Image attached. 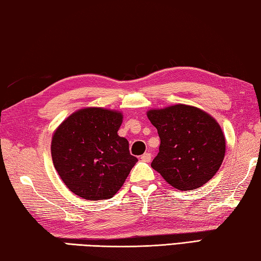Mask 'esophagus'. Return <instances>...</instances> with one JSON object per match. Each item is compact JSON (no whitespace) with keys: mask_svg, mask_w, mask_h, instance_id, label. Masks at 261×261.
Masks as SVG:
<instances>
[{"mask_svg":"<svg viewBox=\"0 0 261 261\" xmlns=\"http://www.w3.org/2000/svg\"><path fill=\"white\" fill-rule=\"evenodd\" d=\"M151 158H152V154L151 153H144V154L140 156V159H142L143 161H145V163H150L151 161Z\"/></svg>","mask_w":261,"mask_h":261,"instance_id":"esophagus-1","label":"esophagus"}]
</instances>
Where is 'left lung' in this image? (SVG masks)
<instances>
[{"label": "left lung", "mask_w": 261, "mask_h": 261, "mask_svg": "<svg viewBox=\"0 0 261 261\" xmlns=\"http://www.w3.org/2000/svg\"><path fill=\"white\" fill-rule=\"evenodd\" d=\"M160 137L151 166L179 190L200 188L216 174L225 155V137L212 115L187 105L148 110Z\"/></svg>", "instance_id": "1"}]
</instances>
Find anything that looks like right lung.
<instances>
[{
    "label": "right lung",
    "instance_id": "add662e5",
    "mask_svg": "<svg viewBox=\"0 0 261 261\" xmlns=\"http://www.w3.org/2000/svg\"><path fill=\"white\" fill-rule=\"evenodd\" d=\"M122 122L121 111L88 107L69 115L53 132V165L75 195L106 200L121 189L138 161L117 134Z\"/></svg>",
    "mask_w": 261,
    "mask_h": 261
}]
</instances>
